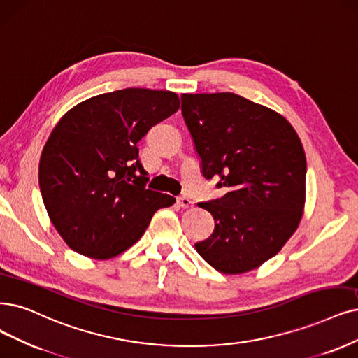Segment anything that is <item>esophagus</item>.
<instances>
[{
    "instance_id": "34e87169",
    "label": "esophagus",
    "mask_w": 358,
    "mask_h": 358,
    "mask_svg": "<svg viewBox=\"0 0 358 358\" xmlns=\"http://www.w3.org/2000/svg\"><path fill=\"white\" fill-rule=\"evenodd\" d=\"M177 202H178V205H180L181 208H192V206H193V201L189 199L187 196H180Z\"/></svg>"
}]
</instances>
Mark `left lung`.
<instances>
[{"label": "left lung", "mask_w": 358, "mask_h": 358, "mask_svg": "<svg viewBox=\"0 0 358 358\" xmlns=\"http://www.w3.org/2000/svg\"><path fill=\"white\" fill-rule=\"evenodd\" d=\"M181 113L203 177L229 189L197 205L214 217L215 229L194 248L224 274L258 268L303 214L307 161L296 131L282 115L233 92L182 94Z\"/></svg>", "instance_id": "obj_1"}]
</instances>
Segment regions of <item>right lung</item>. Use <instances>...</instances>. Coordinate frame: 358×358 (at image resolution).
I'll list each match as a JSON object with an SVG mask.
<instances>
[{"label":"right lung","mask_w":358,"mask_h":358,"mask_svg":"<svg viewBox=\"0 0 358 358\" xmlns=\"http://www.w3.org/2000/svg\"><path fill=\"white\" fill-rule=\"evenodd\" d=\"M178 108L172 91L125 88L76 104L52 129L39 159V189L52 226L75 252L122 254L157 209L176 203L145 189L137 143Z\"/></svg>","instance_id":"add662e5"}]
</instances>
